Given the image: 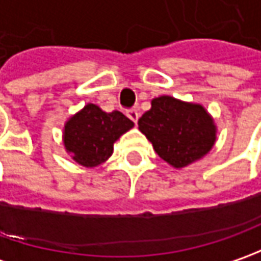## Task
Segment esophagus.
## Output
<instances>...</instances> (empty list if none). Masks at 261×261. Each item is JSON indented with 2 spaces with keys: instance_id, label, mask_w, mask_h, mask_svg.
Returning a JSON list of instances; mask_svg holds the SVG:
<instances>
[{
  "instance_id": "34e87169",
  "label": "esophagus",
  "mask_w": 261,
  "mask_h": 261,
  "mask_svg": "<svg viewBox=\"0 0 261 261\" xmlns=\"http://www.w3.org/2000/svg\"><path fill=\"white\" fill-rule=\"evenodd\" d=\"M126 115H127V117H129L134 123H138V119H139V110H138V109H129V110L126 112Z\"/></svg>"
}]
</instances>
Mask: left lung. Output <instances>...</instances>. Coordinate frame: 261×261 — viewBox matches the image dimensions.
<instances>
[{
  "instance_id": "1",
  "label": "left lung",
  "mask_w": 261,
  "mask_h": 261,
  "mask_svg": "<svg viewBox=\"0 0 261 261\" xmlns=\"http://www.w3.org/2000/svg\"><path fill=\"white\" fill-rule=\"evenodd\" d=\"M138 125L160 158L175 168L189 166L215 144V125L205 109L170 95L154 98Z\"/></svg>"
}]
</instances>
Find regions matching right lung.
<instances>
[{
  "instance_id": "right-lung-1",
  "label": "right lung",
  "mask_w": 261,
  "mask_h": 261,
  "mask_svg": "<svg viewBox=\"0 0 261 261\" xmlns=\"http://www.w3.org/2000/svg\"><path fill=\"white\" fill-rule=\"evenodd\" d=\"M132 126L134 122L117 110L106 113L95 105H87L66 123V151L81 166H98L112 155L116 139Z\"/></svg>"
}]
</instances>
